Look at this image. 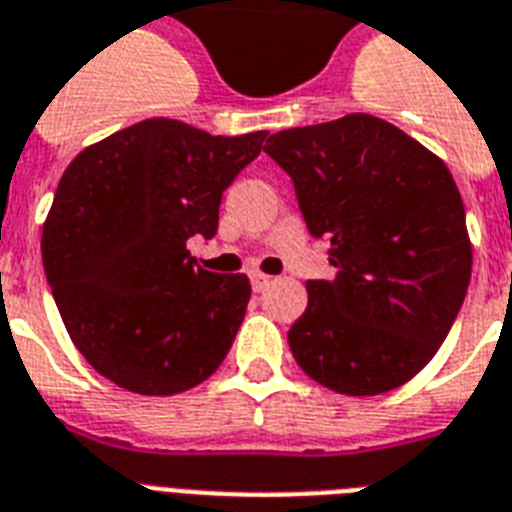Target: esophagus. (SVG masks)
I'll use <instances>...</instances> for the list:
<instances>
[{"label":"esophagus","mask_w":512,"mask_h":512,"mask_svg":"<svg viewBox=\"0 0 512 512\" xmlns=\"http://www.w3.org/2000/svg\"><path fill=\"white\" fill-rule=\"evenodd\" d=\"M249 278H252V289H255V292H263L265 286L270 284V276H265V273H260V270H252Z\"/></svg>","instance_id":"obj_1"}]
</instances>
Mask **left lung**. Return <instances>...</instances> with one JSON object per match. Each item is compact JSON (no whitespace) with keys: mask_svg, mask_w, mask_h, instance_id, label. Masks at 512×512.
Instances as JSON below:
<instances>
[{"mask_svg":"<svg viewBox=\"0 0 512 512\" xmlns=\"http://www.w3.org/2000/svg\"><path fill=\"white\" fill-rule=\"evenodd\" d=\"M265 152L292 176L307 228L331 242L339 270L307 281V310L289 328L297 365L347 397L407 384L442 347L471 284L450 168L365 112L278 131Z\"/></svg>","mask_w":512,"mask_h":512,"instance_id":"8db88e82","label":"left lung"}]
</instances>
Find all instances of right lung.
<instances>
[{
	"mask_svg": "<svg viewBox=\"0 0 512 512\" xmlns=\"http://www.w3.org/2000/svg\"><path fill=\"white\" fill-rule=\"evenodd\" d=\"M268 131L213 136L149 118L78 152L44 220L41 257L86 363L120 389L170 397L213 376L247 313L249 278L194 265L223 191Z\"/></svg>",
	"mask_w": 512,
	"mask_h": 512,
	"instance_id": "obj_1",
	"label": "right lung"
}]
</instances>
